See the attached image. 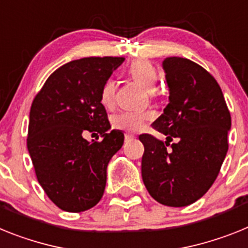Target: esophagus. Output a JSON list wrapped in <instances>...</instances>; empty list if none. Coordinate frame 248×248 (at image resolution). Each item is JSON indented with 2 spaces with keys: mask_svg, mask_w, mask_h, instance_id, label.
<instances>
[{
  "mask_svg": "<svg viewBox=\"0 0 248 248\" xmlns=\"http://www.w3.org/2000/svg\"><path fill=\"white\" fill-rule=\"evenodd\" d=\"M133 140H135V136H133V135H131V133H126V135H124V141L126 142L133 141Z\"/></svg>",
  "mask_w": 248,
  "mask_h": 248,
  "instance_id": "34e87169",
  "label": "esophagus"
}]
</instances>
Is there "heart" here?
I'll return each instance as SVG.
<instances>
[{"label": "heart", "mask_w": 248, "mask_h": 248, "mask_svg": "<svg viewBox=\"0 0 248 248\" xmlns=\"http://www.w3.org/2000/svg\"><path fill=\"white\" fill-rule=\"evenodd\" d=\"M128 75L135 82L147 90L151 96L156 97L157 91L155 90V86L158 79V73L152 63L148 61L133 62L128 68ZM116 85L113 79H107L103 83L100 91V102L105 107H111L115 102ZM152 118V113L150 112H135V111H122L112 116L111 122L112 126L117 130L126 131V132H139L145 127L146 122H148Z\"/></svg>", "instance_id": "b5f03b06"}]
</instances>
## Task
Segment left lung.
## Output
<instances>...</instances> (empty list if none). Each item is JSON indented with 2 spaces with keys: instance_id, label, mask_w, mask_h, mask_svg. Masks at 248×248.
Returning a JSON list of instances; mask_svg holds the SVG:
<instances>
[{
  "instance_id": "obj_1",
  "label": "left lung",
  "mask_w": 248,
  "mask_h": 248,
  "mask_svg": "<svg viewBox=\"0 0 248 248\" xmlns=\"http://www.w3.org/2000/svg\"><path fill=\"white\" fill-rule=\"evenodd\" d=\"M170 103L152 124L163 142L141 135L142 180L157 202L184 207L201 199L217 178L228 150L231 115L221 87L202 66L182 57L162 63ZM173 138L178 142L167 149Z\"/></svg>"
}]
</instances>
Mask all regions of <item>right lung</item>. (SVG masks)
<instances>
[{
    "label": "right lung",
    "mask_w": 248,
    "mask_h": 248,
    "mask_svg": "<svg viewBox=\"0 0 248 248\" xmlns=\"http://www.w3.org/2000/svg\"><path fill=\"white\" fill-rule=\"evenodd\" d=\"M124 57H85L63 64L46 79L30 112L27 148L36 177L48 199L67 212H82L102 199L107 165L124 145L109 130L101 87ZM102 141L88 142L85 132Z\"/></svg>",
    "instance_id": "obj_1"
}]
</instances>
